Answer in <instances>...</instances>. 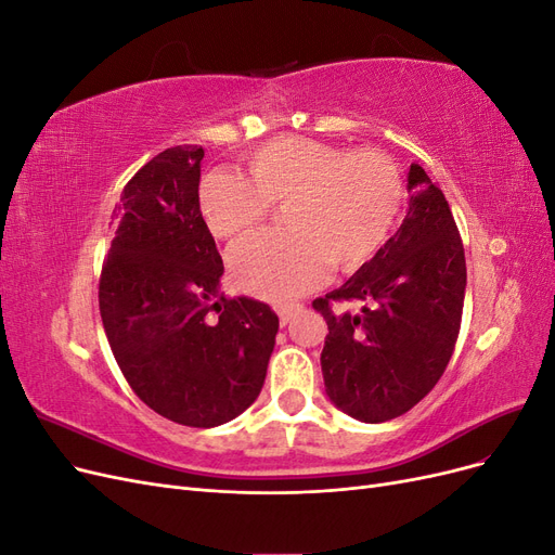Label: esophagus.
I'll list each match as a JSON object with an SVG mask.
<instances>
[{
  "mask_svg": "<svg viewBox=\"0 0 555 555\" xmlns=\"http://www.w3.org/2000/svg\"><path fill=\"white\" fill-rule=\"evenodd\" d=\"M275 312H278V317H280V324L287 326V324L292 322V319L300 312V306H278Z\"/></svg>",
  "mask_w": 555,
  "mask_h": 555,
  "instance_id": "esophagus-1",
  "label": "esophagus"
}]
</instances>
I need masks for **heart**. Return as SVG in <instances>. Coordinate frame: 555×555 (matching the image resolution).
<instances>
[{
  "label": "heart",
  "instance_id": "1",
  "mask_svg": "<svg viewBox=\"0 0 555 555\" xmlns=\"http://www.w3.org/2000/svg\"><path fill=\"white\" fill-rule=\"evenodd\" d=\"M249 180L212 171L198 184V210L215 238L238 241L284 204L282 227L233 247L236 287L292 300L328 273H351L389 241L402 210L398 164L375 147L345 150L308 137H278L245 157Z\"/></svg>",
  "mask_w": 555,
  "mask_h": 555
}]
</instances>
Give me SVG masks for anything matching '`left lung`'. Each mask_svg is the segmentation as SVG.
I'll list each match as a JSON object with an SVG mask.
<instances>
[{"mask_svg": "<svg viewBox=\"0 0 555 555\" xmlns=\"http://www.w3.org/2000/svg\"><path fill=\"white\" fill-rule=\"evenodd\" d=\"M408 192L396 236L343 287L312 304L328 324L326 396L363 424L412 410L442 377L461 331L467 273L456 222L418 164L410 166ZM333 302L362 308L333 311Z\"/></svg>", "mask_w": 555, "mask_h": 555, "instance_id": "8db88e82", "label": "left lung"}]
</instances>
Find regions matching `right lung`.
I'll return each mask as SVG.
<instances>
[{"mask_svg": "<svg viewBox=\"0 0 555 555\" xmlns=\"http://www.w3.org/2000/svg\"><path fill=\"white\" fill-rule=\"evenodd\" d=\"M201 159V145H176L127 182L99 312L133 393L176 424L212 428L257 400L280 322L261 300L220 294L222 257L198 210Z\"/></svg>", "mask_w": 555, "mask_h": 555, "instance_id": "add662e5", "label": "right lung"}]
</instances>
